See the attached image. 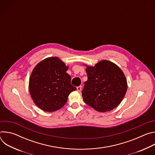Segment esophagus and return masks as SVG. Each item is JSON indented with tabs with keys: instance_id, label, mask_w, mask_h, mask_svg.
<instances>
[{
	"instance_id": "obj_1",
	"label": "esophagus",
	"mask_w": 155,
	"mask_h": 155,
	"mask_svg": "<svg viewBox=\"0 0 155 155\" xmlns=\"http://www.w3.org/2000/svg\"><path fill=\"white\" fill-rule=\"evenodd\" d=\"M77 91H78V92H80V91L81 90V86H78V87H77Z\"/></svg>"
}]
</instances>
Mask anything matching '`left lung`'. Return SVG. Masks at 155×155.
Wrapping results in <instances>:
<instances>
[{"mask_svg":"<svg viewBox=\"0 0 155 155\" xmlns=\"http://www.w3.org/2000/svg\"><path fill=\"white\" fill-rule=\"evenodd\" d=\"M84 65L87 75L82 91L84 102L99 112L110 111L118 107L127 89L122 70L107 60L100 61L94 66Z\"/></svg>","mask_w":155,"mask_h":155,"instance_id":"left-lung-1","label":"left lung"}]
</instances>
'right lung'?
<instances>
[{
    "label": "right lung",
    "mask_w": 155,
    "mask_h": 155,
    "mask_svg": "<svg viewBox=\"0 0 155 155\" xmlns=\"http://www.w3.org/2000/svg\"><path fill=\"white\" fill-rule=\"evenodd\" d=\"M69 67L58 57H50L38 63L29 78V91L34 104L41 110L53 112L61 108L70 93L77 88L66 72Z\"/></svg>",
    "instance_id": "right-lung-1"
}]
</instances>
